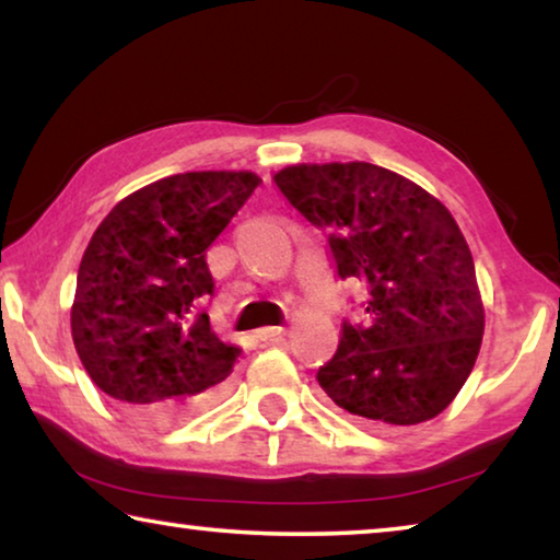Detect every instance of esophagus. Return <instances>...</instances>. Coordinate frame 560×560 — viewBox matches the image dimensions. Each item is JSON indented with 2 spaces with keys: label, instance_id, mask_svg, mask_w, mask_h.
Returning <instances> with one entry per match:
<instances>
[{
  "label": "esophagus",
  "instance_id": "esophagus-1",
  "mask_svg": "<svg viewBox=\"0 0 560 560\" xmlns=\"http://www.w3.org/2000/svg\"><path fill=\"white\" fill-rule=\"evenodd\" d=\"M283 334H287V328H283V326H264V328L257 330V338L271 343V340H279Z\"/></svg>",
  "mask_w": 560,
  "mask_h": 560
}]
</instances>
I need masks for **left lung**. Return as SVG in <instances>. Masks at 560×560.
<instances>
[{
    "label": "left lung",
    "instance_id": "obj_1",
    "mask_svg": "<svg viewBox=\"0 0 560 560\" xmlns=\"http://www.w3.org/2000/svg\"><path fill=\"white\" fill-rule=\"evenodd\" d=\"M273 183L326 232L338 277L371 293L368 326L346 320L318 385L375 428L438 417L467 383L485 336L471 252L447 207L371 163L291 165Z\"/></svg>",
    "mask_w": 560,
    "mask_h": 560
}]
</instances>
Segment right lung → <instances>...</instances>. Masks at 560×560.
<instances>
[{
    "instance_id": "obj_1",
    "label": "right lung",
    "mask_w": 560,
    "mask_h": 560,
    "mask_svg": "<svg viewBox=\"0 0 560 560\" xmlns=\"http://www.w3.org/2000/svg\"><path fill=\"white\" fill-rule=\"evenodd\" d=\"M261 179L202 170L158 179L108 212L83 252L71 336L83 368L138 422L167 424L220 385L242 350L200 311L207 249Z\"/></svg>"
}]
</instances>
